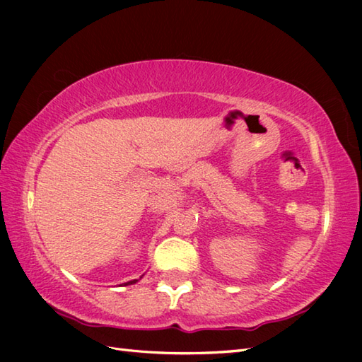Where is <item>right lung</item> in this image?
I'll list each match as a JSON object with an SVG mask.
<instances>
[{"instance_id":"right-lung-1","label":"right lung","mask_w":362,"mask_h":362,"mask_svg":"<svg viewBox=\"0 0 362 362\" xmlns=\"http://www.w3.org/2000/svg\"><path fill=\"white\" fill-rule=\"evenodd\" d=\"M138 280H130V281H127V283H124V286H127V284H134V283H136Z\"/></svg>"}]
</instances>
